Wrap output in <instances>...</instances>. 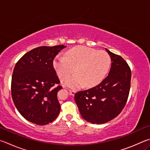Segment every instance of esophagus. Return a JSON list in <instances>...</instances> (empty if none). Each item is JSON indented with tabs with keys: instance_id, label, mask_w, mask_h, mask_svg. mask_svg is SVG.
I'll return each instance as SVG.
<instances>
[{
	"instance_id": "1",
	"label": "esophagus",
	"mask_w": 150,
	"mask_h": 150,
	"mask_svg": "<svg viewBox=\"0 0 150 150\" xmlns=\"http://www.w3.org/2000/svg\"><path fill=\"white\" fill-rule=\"evenodd\" d=\"M69 94L71 95V96H73V95H74L75 93V91H73V90L69 89Z\"/></svg>"
}]
</instances>
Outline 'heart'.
Instances as JSON below:
<instances>
[{
	"label": "heart",
	"mask_w": 150,
	"mask_h": 150,
	"mask_svg": "<svg viewBox=\"0 0 150 150\" xmlns=\"http://www.w3.org/2000/svg\"><path fill=\"white\" fill-rule=\"evenodd\" d=\"M110 63V57L105 52L78 47L68 51L66 57L57 56L53 66L61 80L66 79L75 70V74L65 81L64 84L77 88L83 84L92 86L100 83L107 75Z\"/></svg>",
	"instance_id": "b5f03b06"
}]
</instances>
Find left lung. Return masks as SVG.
<instances>
[{"mask_svg": "<svg viewBox=\"0 0 150 150\" xmlns=\"http://www.w3.org/2000/svg\"><path fill=\"white\" fill-rule=\"evenodd\" d=\"M111 61L108 76L96 86L75 94L82 117L93 124H103L115 118L129 96L131 71L121 56L105 48Z\"/></svg>", "mask_w": 150, "mask_h": 150, "instance_id": "left-lung-1", "label": "left lung"}]
</instances>
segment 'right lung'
<instances>
[{
	"label": "right lung",
	"mask_w": 150,
	"mask_h": 150,
	"mask_svg": "<svg viewBox=\"0 0 150 150\" xmlns=\"http://www.w3.org/2000/svg\"><path fill=\"white\" fill-rule=\"evenodd\" d=\"M66 46L40 47L24 54L13 69L11 92L13 103L26 120L39 125L54 121L60 111L57 92L62 89L53 66Z\"/></svg>",
	"instance_id": "right-lung-1"
}]
</instances>
